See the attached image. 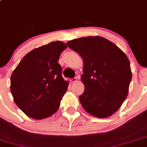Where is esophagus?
I'll list each match as a JSON object with an SVG mask.
<instances>
[{"label":"esophagus","mask_w":147,"mask_h":147,"mask_svg":"<svg viewBox=\"0 0 147 147\" xmlns=\"http://www.w3.org/2000/svg\"><path fill=\"white\" fill-rule=\"evenodd\" d=\"M77 81H78V79H77L76 78H72V79H70V82H72V83H75V82H76Z\"/></svg>","instance_id":"obj_1"}]
</instances>
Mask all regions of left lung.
Returning <instances> with one entry per match:
<instances>
[{
	"label": "left lung",
	"instance_id": "8db88e82",
	"mask_svg": "<svg viewBox=\"0 0 147 147\" xmlns=\"http://www.w3.org/2000/svg\"><path fill=\"white\" fill-rule=\"evenodd\" d=\"M67 45L83 59L81 81L85 90L79 97L82 106L96 118L113 115L127 97L131 80L126 54L113 42L98 36L78 38Z\"/></svg>",
	"mask_w": 147,
	"mask_h": 147
}]
</instances>
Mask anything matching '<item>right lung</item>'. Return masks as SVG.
<instances>
[{
  "instance_id": "obj_1",
  "label": "right lung",
  "mask_w": 147,
  "mask_h": 147,
  "mask_svg": "<svg viewBox=\"0 0 147 147\" xmlns=\"http://www.w3.org/2000/svg\"><path fill=\"white\" fill-rule=\"evenodd\" d=\"M67 47L57 41L33 49L23 57L11 77V92L16 104L36 120L55 114L69 82L62 77L58 63Z\"/></svg>"
}]
</instances>
